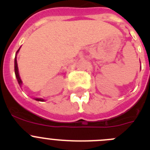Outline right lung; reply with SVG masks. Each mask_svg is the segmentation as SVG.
<instances>
[{"mask_svg": "<svg viewBox=\"0 0 150 150\" xmlns=\"http://www.w3.org/2000/svg\"><path fill=\"white\" fill-rule=\"evenodd\" d=\"M19 49L18 50L17 52H18ZM16 52V54H17ZM16 57H15V74H16V76L17 78V80H18V83L19 84V86H21V85H22V80H21L20 77H19V74H18V65H17V61H16ZM36 100H38V101H43V99L42 98H35Z\"/></svg>", "mask_w": 150, "mask_h": 150, "instance_id": "right-lung-1", "label": "right lung"}]
</instances>
